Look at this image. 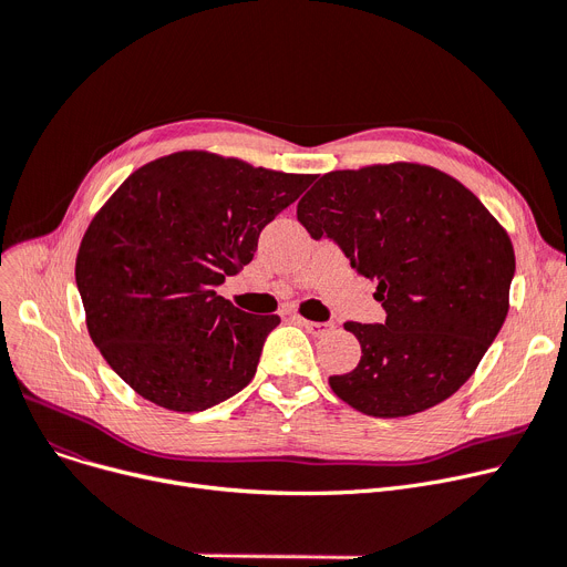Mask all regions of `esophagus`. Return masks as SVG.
I'll list each match as a JSON object with an SVG mask.
<instances>
[{
  "mask_svg": "<svg viewBox=\"0 0 567 567\" xmlns=\"http://www.w3.org/2000/svg\"><path fill=\"white\" fill-rule=\"evenodd\" d=\"M297 320L313 337H324V334H329L331 329H334V324H331V322H316V320H307V318H297Z\"/></svg>",
  "mask_w": 567,
  "mask_h": 567,
  "instance_id": "1",
  "label": "esophagus"
}]
</instances>
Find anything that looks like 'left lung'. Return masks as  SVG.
<instances>
[{
	"label": "left lung",
	"mask_w": 567,
	"mask_h": 567,
	"mask_svg": "<svg viewBox=\"0 0 567 567\" xmlns=\"http://www.w3.org/2000/svg\"><path fill=\"white\" fill-rule=\"evenodd\" d=\"M297 219L311 238L339 243L386 311L384 324L346 322L361 359L329 378L343 403L410 416L474 375L508 316L515 251L472 189L427 164H371L324 174Z\"/></svg>",
	"instance_id": "1"
}]
</instances>
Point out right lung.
Wrapping results in <instances>:
<instances>
[{
	"label": "right lung",
	"mask_w": 567,
	"mask_h": 567,
	"mask_svg": "<svg viewBox=\"0 0 567 567\" xmlns=\"http://www.w3.org/2000/svg\"><path fill=\"white\" fill-rule=\"evenodd\" d=\"M313 178L178 151L123 181L75 260L91 341L121 380L172 412H204L251 382L281 318L251 316L215 288Z\"/></svg>",
	"instance_id": "add662e5"
}]
</instances>
